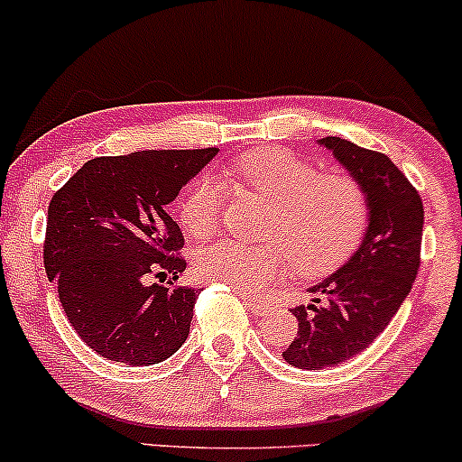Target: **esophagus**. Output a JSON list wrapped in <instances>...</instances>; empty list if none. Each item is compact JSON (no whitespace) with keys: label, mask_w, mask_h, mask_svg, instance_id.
Instances as JSON below:
<instances>
[{"label":"esophagus","mask_w":462,"mask_h":462,"mask_svg":"<svg viewBox=\"0 0 462 462\" xmlns=\"http://www.w3.org/2000/svg\"><path fill=\"white\" fill-rule=\"evenodd\" d=\"M241 299H243V303H245V308H247V310H252L254 314H258V316H264L266 312H269V303L263 301V299L254 297V294H249V292H243V294H241Z\"/></svg>","instance_id":"34e87169"}]
</instances>
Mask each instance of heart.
<instances>
[{"label": "heart", "mask_w": 462, "mask_h": 462, "mask_svg": "<svg viewBox=\"0 0 462 462\" xmlns=\"http://www.w3.org/2000/svg\"><path fill=\"white\" fill-rule=\"evenodd\" d=\"M238 187L275 207L269 245H245L219 238L199 247L193 269L202 280L258 292L294 266L301 277H322L340 269L357 252L370 226V199L351 174H322L314 163L277 148L243 154L227 170ZM224 189L204 176L178 204V219L191 236L207 238L219 226Z\"/></svg>", "instance_id": "1"}]
</instances>
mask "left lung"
<instances>
[{
	"label": "left lung",
	"instance_id": "left-lung-1",
	"mask_svg": "<svg viewBox=\"0 0 462 462\" xmlns=\"http://www.w3.org/2000/svg\"><path fill=\"white\" fill-rule=\"evenodd\" d=\"M319 143L365 189L370 226L351 260L312 288L316 305L292 310L299 331L282 357L301 370L333 368L385 331L418 277L424 227L418 189L387 154L340 137Z\"/></svg>",
	"mask_w": 462,
	"mask_h": 462
}]
</instances>
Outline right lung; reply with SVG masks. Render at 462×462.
<instances>
[{"label": "right lung", "instance_id": "add662e5", "mask_svg": "<svg viewBox=\"0 0 462 462\" xmlns=\"http://www.w3.org/2000/svg\"><path fill=\"white\" fill-rule=\"evenodd\" d=\"M215 154L202 148L97 157L49 202L44 271L72 329L105 359L159 364L187 340L198 291L148 286L146 277L178 280L185 271L178 254L185 238L168 204Z\"/></svg>", "mask_w": 462, "mask_h": 462}]
</instances>
